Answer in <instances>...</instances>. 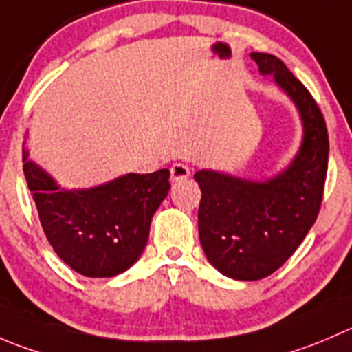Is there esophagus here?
<instances>
[{
    "label": "esophagus",
    "instance_id": "esophagus-1",
    "mask_svg": "<svg viewBox=\"0 0 352 352\" xmlns=\"http://www.w3.org/2000/svg\"><path fill=\"white\" fill-rule=\"evenodd\" d=\"M190 175V168L184 163H173L172 168H170V177H172V182H180V180H186Z\"/></svg>",
    "mask_w": 352,
    "mask_h": 352
}]
</instances>
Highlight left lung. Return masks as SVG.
Segmentation results:
<instances>
[{"mask_svg":"<svg viewBox=\"0 0 352 352\" xmlns=\"http://www.w3.org/2000/svg\"><path fill=\"white\" fill-rule=\"evenodd\" d=\"M261 75L291 98L301 117L298 155L277 175L251 180L217 170H199L203 192L197 211L199 239L208 261L235 280H259L284 265L318 217L329 165V134L309 91L284 61L251 53Z\"/></svg>","mask_w":352,"mask_h":352,"instance_id":"obj_1","label":"left lung"}]
</instances>
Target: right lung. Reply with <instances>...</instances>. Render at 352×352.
<instances>
[{
	"mask_svg": "<svg viewBox=\"0 0 352 352\" xmlns=\"http://www.w3.org/2000/svg\"><path fill=\"white\" fill-rule=\"evenodd\" d=\"M25 144V142H23ZM23 173L54 252L84 277L110 278L141 258L170 172L127 173L89 189H65L22 149Z\"/></svg>",
	"mask_w": 352,
	"mask_h": 352,
	"instance_id": "add662e5",
	"label": "right lung"
}]
</instances>
